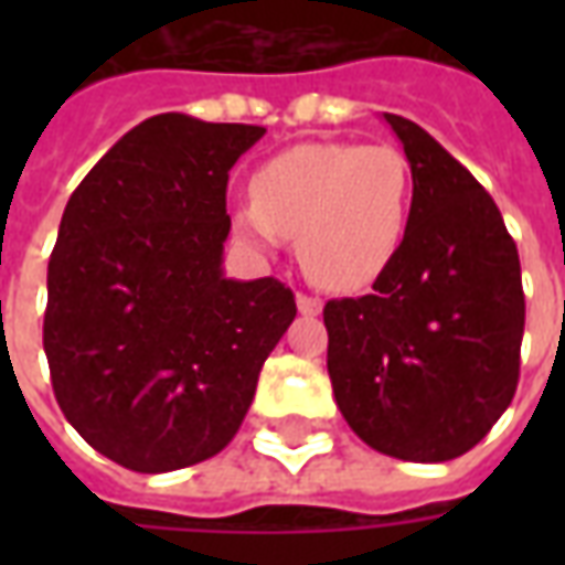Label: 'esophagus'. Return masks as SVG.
I'll use <instances>...</instances> for the list:
<instances>
[{
  "mask_svg": "<svg viewBox=\"0 0 565 565\" xmlns=\"http://www.w3.org/2000/svg\"><path fill=\"white\" fill-rule=\"evenodd\" d=\"M296 308H299L302 315H308V318H315V315H320V308H323V302H320L318 296L299 294V296H296Z\"/></svg>",
  "mask_w": 565,
  "mask_h": 565,
  "instance_id": "34e87169",
  "label": "esophagus"
}]
</instances>
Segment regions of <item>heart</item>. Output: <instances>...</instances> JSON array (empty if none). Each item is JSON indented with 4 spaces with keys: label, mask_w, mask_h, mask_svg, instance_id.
<instances>
[{
    "label": "heart",
    "mask_w": 565,
    "mask_h": 565,
    "mask_svg": "<svg viewBox=\"0 0 565 565\" xmlns=\"http://www.w3.org/2000/svg\"><path fill=\"white\" fill-rule=\"evenodd\" d=\"M412 162L387 141H308L250 174V202L235 205V235L269 250L296 235L302 269L323 287L356 290L391 266L408 230Z\"/></svg>",
    "instance_id": "obj_1"
}]
</instances>
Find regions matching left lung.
I'll return each mask as SVG.
<instances>
[{
    "label": "left lung",
    "instance_id": "obj_1",
    "mask_svg": "<svg viewBox=\"0 0 565 565\" xmlns=\"http://www.w3.org/2000/svg\"><path fill=\"white\" fill-rule=\"evenodd\" d=\"M384 120L415 174L408 230L372 294L323 308L327 369L369 448L445 462L475 448L518 391L521 259L472 172L412 120Z\"/></svg>",
    "mask_w": 565,
    "mask_h": 565
}]
</instances>
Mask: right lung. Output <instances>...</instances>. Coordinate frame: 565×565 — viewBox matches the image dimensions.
I'll use <instances>...</instances> for the list:
<instances>
[{"mask_svg":"<svg viewBox=\"0 0 565 565\" xmlns=\"http://www.w3.org/2000/svg\"><path fill=\"white\" fill-rule=\"evenodd\" d=\"M263 127L148 117L68 199L47 263L44 354L63 415L132 472L221 454L296 318L278 278L233 281L226 181Z\"/></svg>","mask_w":565,"mask_h":565,"instance_id":"add662e5","label":"right lung"}]
</instances>
